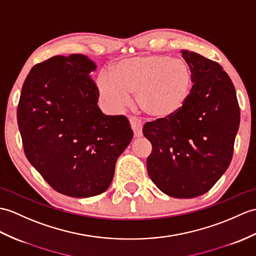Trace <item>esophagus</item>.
Masks as SVG:
<instances>
[{
  "instance_id": "1",
  "label": "esophagus",
  "mask_w": 256,
  "mask_h": 256,
  "mask_svg": "<svg viewBox=\"0 0 256 256\" xmlns=\"http://www.w3.org/2000/svg\"><path fill=\"white\" fill-rule=\"evenodd\" d=\"M130 128H132L133 132H134V136L135 138H140L142 136V124L140 122V120L136 116H130Z\"/></svg>"
}]
</instances>
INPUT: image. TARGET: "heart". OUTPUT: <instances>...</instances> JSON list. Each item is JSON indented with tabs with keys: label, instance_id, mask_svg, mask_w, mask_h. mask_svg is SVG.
Returning a JSON list of instances; mask_svg holds the SVG:
<instances>
[{
	"label": "heart",
	"instance_id": "obj_1",
	"mask_svg": "<svg viewBox=\"0 0 256 256\" xmlns=\"http://www.w3.org/2000/svg\"><path fill=\"white\" fill-rule=\"evenodd\" d=\"M193 76L188 64L162 54L123 58L111 66L110 75L98 77L101 97L112 109L120 110L135 92L136 104L154 118L176 114L188 100Z\"/></svg>",
	"mask_w": 256,
	"mask_h": 256
}]
</instances>
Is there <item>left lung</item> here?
<instances>
[{"label": "left lung", "instance_id": "8db88e82", "mask_svg": "<svg viewBox=\"0 0 256 256\" xmlns=\"http://www.w3.org/2000/svg\"><path fill=\"white\" fill-rule=\"evenodd\" d=\"M193 76L191 94L174 116L145 123L152 142L147 171L160 191L192 198L208 192L227 170L240 124L234 86L217 62L182 50Z\"/></svg>", "mask_w": 256, "mask_h": 256}]
</instances>
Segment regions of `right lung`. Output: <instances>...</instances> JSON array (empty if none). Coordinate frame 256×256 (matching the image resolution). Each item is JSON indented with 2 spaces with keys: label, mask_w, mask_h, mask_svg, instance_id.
<instances>
[{
  "label": "right lung",
  "mask_w": 256,
  "mask_h": 256,
  "mask_svg": "<svg viewBox=\"0 0 256 256\" xmlns=\"http://www.w3.org/2000/svg\"><path fill=\"white\" fill-rule=\"evenodd\" d=\"M82 54L56 56L27 75L17 106L25 155L56 192L70 198L104 193L133 130L124 116H106Z\"/></svg>",
  "instance_id": "obj_1"
}]
</instances>
